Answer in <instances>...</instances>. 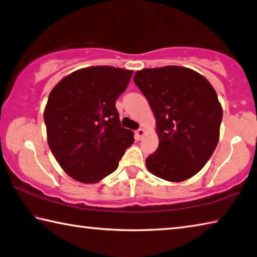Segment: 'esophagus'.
I'll return each mask as SVG.
<instances>
[{"instance_id":"obj_1","label":"esophagus","mask_w":257,"mask_h":257,"mask_svg":"<svg viewBox=\"0 0 257 257\" xmlns=\"http://www.w3.org/2000/svg\"><path fill=\"white\" fill-rule=\"evenodd\" d=\"M145 134H146V132H145L144 129H138L136 133H135V135H136V138L138 139V141H142L143 137L145 136Z\"/></svg>"}]
</instances>
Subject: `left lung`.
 <instances>
[{
	"label": "left lung",
	"instance_id": "left-lung-1",
	"mask_svg": "<svg viewBox=\"0 0 257 257\" xmlns=\"http://www.w3.org/2000/svg\"><path fill=\"white\" fill-rule=\"evenodd\" d=\"M134 82L156 119L158 148L147 170L169 182H183L201 171L220 135L222 108L211 84L182 66L145 68Z\"/></svg>",
	"mask_w": 257,
	"mask_h": 257
}]
</instances>
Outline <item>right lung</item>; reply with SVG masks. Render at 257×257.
Listing matches in <instances>:
<instances>
[{"label":"right lung","instance_id":"add662e5","mask_svg":"<svg viewBox=\"0 0 257 257\" xmlns=\"http://www.w3.org/2000/svg\"><path fill=\"white\" fill-rule=\"evenodd\" d=\"M133 71L112 66L77 69L51 90L44 120L51 153L65 173L97 183L112 173L134 133L122 128L115 101Z\"/></svg>","mask_w":257,"mask_h":257}]
</instances>
